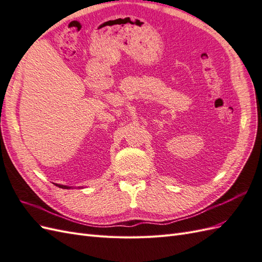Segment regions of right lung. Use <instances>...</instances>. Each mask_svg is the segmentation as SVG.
I'll list each match as a JSON object with an SVG mask.
<instances>
[{
    "instance_id": "1",
    "label": "right lung",
    "mask_w": 262,
    "mask_h": 262,
    "mask_svg": "<svg viewBox=\"0 0 262 262\" xmlns=\"http://www.w3.org/2000/svg\"><path fill=\"white\" fill-rule=\"evenodd\" d=\"M55 186H58L59 188H62V189H70L71 187H68V186H63V185H55Z\"/></svg>"
}]
</instances>
